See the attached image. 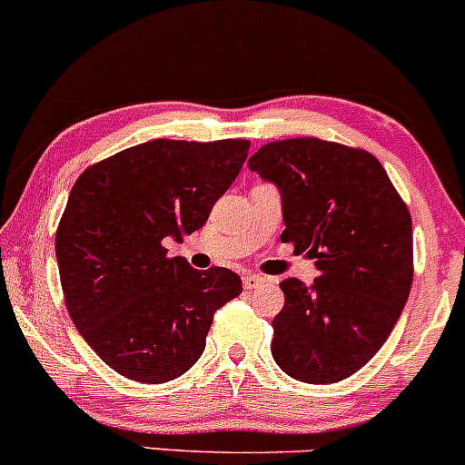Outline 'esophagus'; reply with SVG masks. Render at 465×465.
<instances>
[{"label":"esophagus","instance_id":"34e87169","mask_svg":"<svg viewBox=\"0 0 465 465\" xmlns=\"http://www.w3.org/2000/svg\"><path fill=\"white\" fill-rule=\"evenodd\" d=\"M262 283H266V277H262V274H243V288H246V291H252V288L262 286Z\"/></svg>","mask_w":465,"mask_h":465}]
</instances>
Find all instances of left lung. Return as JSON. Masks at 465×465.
<instances>
[{"instance_id": "8db88e82", "label": "left lung", "mask_w": 465, "mask_h": 465, "mask_svg": "<svg viewBox=\"0 0 465 465\" xmlns=\"http://www.w3.org/2000/svg\"><path fill=\"white\" fill-rule=\"evenodd\" d=\"M248 168L282 194V242L319 277L282 283L272 359L303 383H334L391 337L412 283V219L377 157L317 137L259 148Z\"/></svg>"}]
</instances>
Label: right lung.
I'll return each mask as SVG.
<instances>
[{"label":"right lung","mask_w":465,"mask_h":465,"mask_svg":"<svg viewBox=\"0 0 465 465\" xmlns=\"http://www.w3.org/2000/svg\"><path fill=\"white\" fill-rule=\"evenodd\" d=\"M248 139H153L86 168L54 237L66 308L79 334L114 372L166 383L206 348L213 314L242 292L228 268L194 271L168 257L206 223L237 179Z\"/></svg>","instance_id":"obj_1"}]
</instances>
